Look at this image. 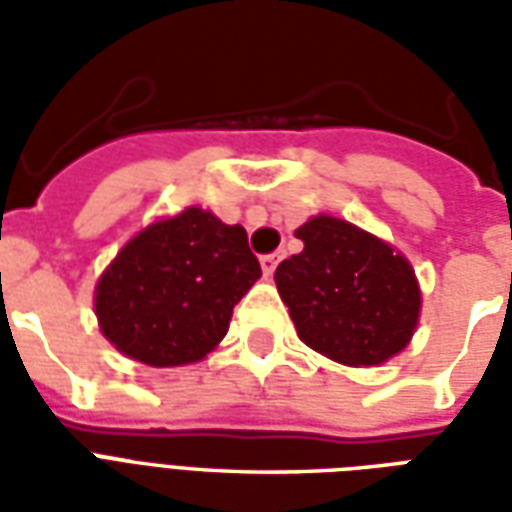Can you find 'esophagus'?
<instances>
[{
  "label": "esophagus",
  "mask_w": 512,
  "mask_h": 512,
  "mask_svg": "<svg viewBox=\"0 0 512 512\" xmlns=\"http://www.w3.org/2000/svg\"><path fill=\"white\" fill-rule=\"evenodd\" d=\"M277 263H279L277 252H274V255H263V257H260V266H263V274H266V277H271V274H274V268H277Z\"/></svg>",
  "instance_id": "obj_1"
}]
</instances>
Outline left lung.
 I'll use <instances>...</instances> for the list:
<instances>
[{"instance_id":"1","label":"left lung","mask_w":512,"mask_h":512,"mask_svg":"<svg viewBox=\"0 0 512 512\" xmlns=\"http://www.w3.org/2000/svg\"><path fill=\"white\" fill-rule=\"evenodd\" d=\"M299 255L277 266V290L312 351L348 367L381 365L417 329V277L408 260L362 227L312 216L296 230Z\"/></svg>"}]
</instances>
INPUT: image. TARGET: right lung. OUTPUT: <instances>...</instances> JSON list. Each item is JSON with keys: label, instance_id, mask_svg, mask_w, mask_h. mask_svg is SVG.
<instances>
[{"label": "right lung", "instance_id": "add662e5", "mask_svg": "<svg viewBox=\"0 0 512 512\" xmlns=\"http://www.w3.org/2000/svg\"><path fill=\"white\" fill-rule=\"evenodd\" d=\"M257 279L244 227L186 208L117 252L95 285V315L120 354L150 367L191 365L222 343Z\"/></svg>", "mask_w": 512, "mask_h": 512}]
</instances>
